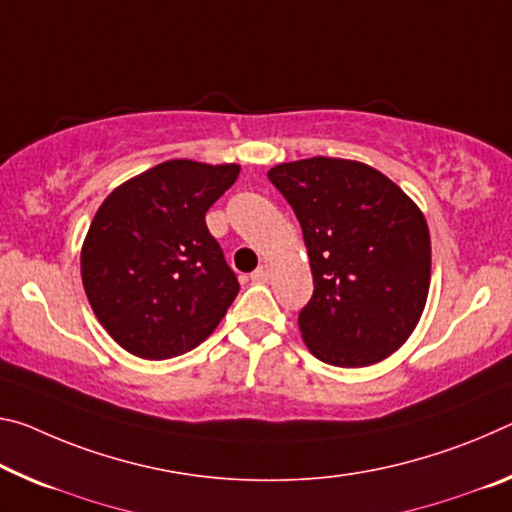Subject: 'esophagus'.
I'll list each match as a JSON object with an SVG mask.
<instances>
[{
  "label": "esophagus",
  "mask_w": 512,
  "mask_h": 512,
  "mask_svg": "<svg viewBox=\"0 0 512 512\" xmlns=\"http://www.w3.org/2000/svg\"><path fill=\"white\" fill-rule=\"evenodd\" d=\"M269 275H271L269 266L262 264V266H259V269H257L253 275H250V280H253V282H266V280H269Z\"/></svg>",
  "instance_id": "obj_1"
}]
</instances>
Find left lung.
I'll use <instances>...</instances> for the list:
<instances>
[{
  "instance_id": "obj_1",
  "label": "left lung",
  "mask_w": 512,
  "mask_h": 512,
  "mask_svg": "<svg viewBox=\"0 0 512 512\" xmlns=\"http://www.w3.org/2000/svg\"><path fill=\"white\" fill-rule=\"evenodd\" d=\"M269 180L294 209L314 294L298 328L314 358L369 367L405 344L431 287V234L421 209L362 161L312 157Z\"/></svg>"
}]
</instances>
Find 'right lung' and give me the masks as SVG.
<instances>
[{
	"label": "right lung",
	"mask_w": 512,
	"mask_h": 512,
	"mask_svg": "<svg viewBox=\"0 0 512 512\" xmlns=\"http://www.w3.org/2000/svg\"><path fill=\"white\" fill-rule=\"evenodd\" d=\"M237 164L170 159L113 189L81 246L97 321L136 358L168 360L212 335L239 294L205 214Z\"/></svg>",
	"instance_id": "1"
}]
</instances>
